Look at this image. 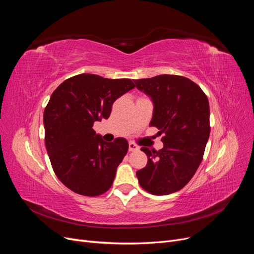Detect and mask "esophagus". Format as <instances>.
<instances>
[{"label": "esophagus", "mask_w": 254, "mask_h": 254, "mask_svg": "<svg viewBox=\"0 0 254 254\" xmlns=\"http://www.w3.org/2000/svg\"><path fill=\"white\" fill-rule=\"evenodd\" d=\"M139 149V147H137V146L133 143V142H129V151L131 152V151H135V150H137Z\"/></svg>", "instance_id": "34e87169"}]
</instances>
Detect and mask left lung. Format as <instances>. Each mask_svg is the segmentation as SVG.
I'll list each match as a JSON object with an SVG mask.
<instances>
[{"mask_svg": "<svg viewBox=\"0 0 254 254\" xmlns=\"http://www.w3.org/2000/svg\"><path fill=\"white\" fill-rule=\"evenodd\" d=\"M133 81L155 106L149 126L164 134L162 149L141 148L148 161L136 177L152 195L175 193L193 178L202 161L211 130L209 101L197 83L183 76L164 74Z\"/></svg>", "mask_w": 254, "mask_h": 254, "instance_id": "obj_1", "label": "left lung"}]
</instances>
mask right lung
<instances>
[{
	"instance_id": "1",
	"label": "right lung",
	"mask_w": 254,
	"mask_h": 254,
	"mask_svg": "<svg viewBox=\"0 0 254 254\" xmlns=\"http://www.w3.org/2000/svg\"><path fill=\"white\" fill-rule=\"evenodd\" d=\"M134 87L128 78L79 74L53 92L43 114L45 146L58 179L74 193L95 197L111 188L128 142L107 143L92 127L108 119L113 103Z\"/></svg>"
}]
</instances>
